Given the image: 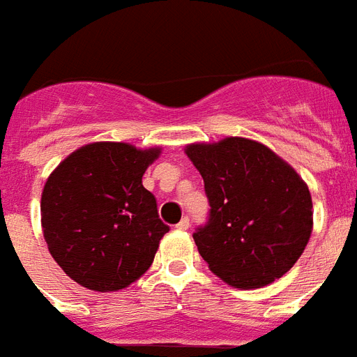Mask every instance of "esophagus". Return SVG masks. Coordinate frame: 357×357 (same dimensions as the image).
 <instances>
[{"mask_svg":"<svg viewBox=\"0 0 357 357\" xmlns=\"http://www.w3.org/2000/svg\"><path fill=\"white\" fill-rule=\"evenodd\" d=\"M188 227H190V220H188V218H183V220L176 225V229H178V230H187Z\"/></svg>","mask_w":357,"mask_h":357,"instance_id":"esophagus-1","label":"esophagus"}]
</instances>
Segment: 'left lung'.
<instances>
[{
    "instance_id": "1",
    "label": "left lung",
    "mask_w": 357,
    "mask_h": 357,
    "mask_svg": "<svg viewBox=\"0 0 357 357\" xmlns=\"http://www.w3.org/2000/svg\"><path fill=\"white\" fill-rule=\"evenodd\" d=\"M211 218L194 232L208 268L234 289H261L289 272L312 234V197L301 176L248 137L190 143Z\"/></svg>"
}]
</instances>
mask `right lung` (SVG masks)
<instances>
[{"mask_svg":"<svg viewBox=\"0 0 357 357\" xmlns=\"http://www.w3.org/2000/svg\"><path fill=\"white\" fill-rule=\"evenodd\" d=\"M161 146L96 142L52 170L41 192V229L63 272L96 292H116L139 280L169 227L143 174Z\"/></svg>","mask_w":357,"mask_h":357,"instance_id":"add662e5","label":"right lung"}]
</instances>
